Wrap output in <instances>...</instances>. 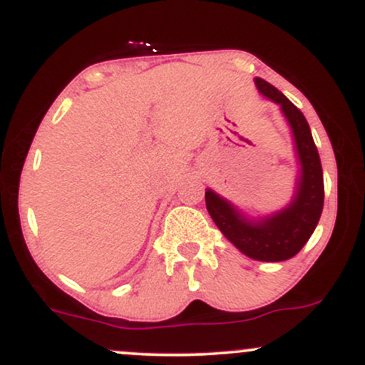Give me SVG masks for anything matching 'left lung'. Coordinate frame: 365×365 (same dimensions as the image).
<instances>
[{"mask_svg": "<svg viewBox=\"0 0 365 365\" xmlns=\"http://www.w3.org/2000/svg\"><path fill=\"white\" fill-rule=\"evenodd\" d=\"M264 98L276 103L292 130L297 171L292 200L266 216H249L228 199L206 188V207L220 232L247 257L282 262L299 254L316 230L324 204V182L319 153L302 111L283 92L262 78H254Z\"/></svg>", "mask_w": 365, "mask_h": 365, "instance_id": "1", "label": "left lung"}]
</instances>
